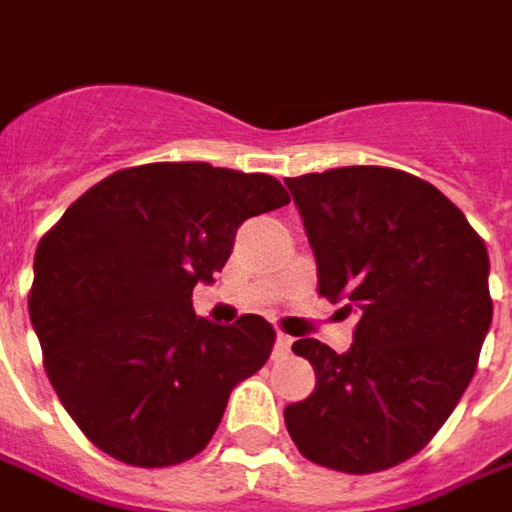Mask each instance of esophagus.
<instances>
[{
  "mask_svg": "<svg viewBox=\"0 0 512 512\" xmlns=\"http://www.w3.org/2000/svg\"><path fill=\"white\" fill-rule=\"evenodd\" d=\"M289 349H292V338L280 332L278 341H275V358H283V355H289Z\"/></svg>",
  "mask_w": 512,
  "mask_h": 512,
  "instance_id": "esophagus-1",
  "label": "esophagus"
}]
</instances>
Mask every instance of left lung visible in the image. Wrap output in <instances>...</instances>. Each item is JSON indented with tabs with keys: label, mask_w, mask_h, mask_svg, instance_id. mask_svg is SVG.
<instances>
[{
	"label": "left lung",
	"mask_w": 512,
	"mask_h": 512,
	"mask_svg": "<svg viewBox=\"0 0 512 512\" xmlns=\"http://www.w3.org/2000/svg\"><path fill=\"white\" fill-rule=\"evenodd\" d=\"M318 295L358 312L349 352L292 344L318 384L283 410L300 456L352 476L424 450L476 375L493 321L487 246L453 200L387 166L289 177Z\"/></svg>",
	"instance_id": "obj_1"
}]
</instances>
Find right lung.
<instances>
[{
  "label": "right lung",
  "mask_w": 512,
  "mask_h": 512,
  "mask_svg": "<svg viewBox=\"0 0 512 512\" xmlns=\"http://www.w3.org/2000/svg\"><path fill=\"white\" fill-rule=\"evenodd\" d=\"M286 203L269 174L145 163L108 174L42 234L28 295L42 364L102 453L171 467L212 441L275 329L260 315L197 318L191 289L226 266L243 220Z\"/></svg>",
  "instance_id": "right-lung-1"
}]
</instances>
